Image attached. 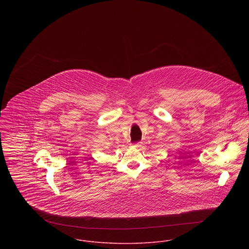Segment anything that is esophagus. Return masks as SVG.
<instances>
[{"mask_svg":"<svg viewBox=\"0 0 249 249\" xmlns=\"http://www.w3.org/2000/svg\"><path fill=\"white\" fill-rule=\"evenodd\" d=\"M133 145H134V146H136V147H140V146L142 145V142H135V143H133Z\"/></svg>","mask_w":249,"mask_h":249,"instance_id":"34e87169","label":"esophagus"}]
</instances>
